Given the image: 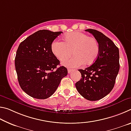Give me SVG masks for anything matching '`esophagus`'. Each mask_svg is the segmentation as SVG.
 <instances>
[{"instance_id": "1", "label": "esophagus", "mask_w": 131, "mask_h": 131, "mask_svg": "<svg viewBox=\"0 0 131 131\" xmlns=\"http://www.w3.org/2000/svg\"><path fill=\"white\" fill-rule=\"evenodd\" d=\"M72 70H71V69H68V73H70L72 72Z\"/></svg>"}]
</instances>
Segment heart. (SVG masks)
<instances>
[{"label": "heart", "instance_id": "1", "mask_svg": "<svg viewBox=\"0 0 131 131\" xmlns=\"http://www.w3.org/2000/svg\"><path fill=\"white\" fill-rule=\"evenodd\" d=\"M52 52L59 61H65L72 54L74 57L63 63L68 68L91 65L99 53L97 40L80 32H69L63 37V42L55 41L51 44Z\"/></svg>", "mask_w": 131, "mask_h": 131}]
</instances>
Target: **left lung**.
Instances as JSON below:
<instances>
[{
    "label": "left lung",
    "instance_id": "8db88e82",
    "mask_svg": "<svg viewBox=\"0 0 131 131\" xmlns=\"http://www.w3.org/2000/svg\"><path fill=\"white\" fill-rule=\"evenodd\" d=\"M98 42L99 53L94 63L79 69L80 80L75 84L79 94L88 101L100 100L113 90L119 69V50L112 40L96 30L88 29Z\"/></svg>",
    "mask_w": 131,
    "mask_h": 131
}]
</instances>
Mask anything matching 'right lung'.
<instances>
[{
  "label": "right lung",
  "instance_id": "right-lung-1",
  "mask_svg": "<svg viewBox=\"0 0 131 131\" xmlns=\"http://www.w3.org/2000/svg\"><path fill=\"white\" fill-rule=\"evenodd\" d=\"M62 33L40 30L18 46L15 58L18 80L21 89L31 97L39 99L50 97L62 79L67 76L65 67L57 68L60 62L51 48L53 41Z\"/></svg>",
  "mask_w": 131,
  "mask_h": 131
}]
</instances>
